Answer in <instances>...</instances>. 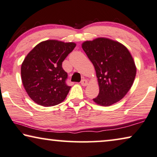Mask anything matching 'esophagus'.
<instances>
[{
    "label": "esophagus",
    "instance_id": "34e87169",
    "mask_svg": "<svg viewBox=\"0 0 157 157\" xmlns=\"http://www.w3.org/2000/svg\"><path fill=\"white\" fill-rule=\"evenodd\" d=\"M81 85L83 86H86L88 84V81L86 80V79H82L81 81Z\"/></svg>",
    "mask_w": 157,
    "mask_h": 157
}]
</instances>
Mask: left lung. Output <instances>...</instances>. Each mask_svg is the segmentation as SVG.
<instances>
[{"instance_id": "obj_1", "label": "left lung", "mask_w": 157, "mask_h": 157, "mask_svg": "<svg viewBox=\"0 0 157 157\" xmlns=\"http://www.w3.org/2000/svg\"><path fill=\"white\" fill-rule=\"evenodd\" d=\"M82 48L95 68L99 94L93 98L102 106H110L127 94L134 83L136 68L124 45L105 38L83 43Z\"/></svg>"}]
</instances>
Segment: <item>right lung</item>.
<instances>
[{
  "label": "right lung",
  "mask_w": 157,
  "mask_h": 157,
  "mask_svg": "<svg viewBox=\"0 0 157 157\" xmlns=\"http://www.w3.org/2000/svg\"><path fill=\"white\" fill-rule=\"evenodd\" d=\"M76 47L74 43L55 40L34 47L21 65V79L27 94L36 104L52 106L61 103L69 92L68 74L62 62Z\"/></svg>",
  "instance_id": "right-lung-1"
}]
</instances>
